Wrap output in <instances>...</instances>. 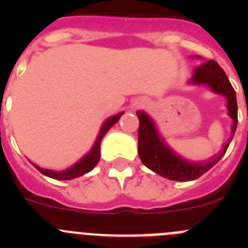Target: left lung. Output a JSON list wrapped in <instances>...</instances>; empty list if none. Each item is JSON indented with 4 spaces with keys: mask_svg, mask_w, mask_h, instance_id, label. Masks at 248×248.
Listing matches in <instances>:
<instances>
[{
    "mask_svg": "<svg viewBox=\"0 0 248 248\" xmlns=\"http://www.w3.org/2000/svg\"><path fill=\"white\" fill-rule=\"evenodd\" d=\"M196 84H207L217 94H223L227 98L229 115L233 120L232 125V137L235 134L237 126V100L236 92L232 88L231 83L226 73L215 61H207L195 68L194 78L191 80ZM139 118V131H138V146H139V157L144 165L161 176L177 181L195 180L205 174L212 168L218 160L223 156L229 148L230 143L223 146V150L212 160L206 163H191L189 160L179 156L165 144L160 135L157 134L154 123L143 111H138Z\"/></svg>",
    "mask_w": 248,
    "mask_h": 248,
    "instance_id": "obj_1",
    "label": "left lung"
}]
</instances>
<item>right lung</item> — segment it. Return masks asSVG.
<instances>
[{"mask_svg": "<svg viewBox=\"0 0 248 248\" xmlns=\"http://www.w3.org/2000/svg\"><path fill=\"white\" fill-rule=\"evenodd\" d=\"M123 113L117 114L114 117L109 118L107 122L104 123V125L102 126V130L99 133V137L97 138V141L93 145L92 150L89 151L88 154L85 155L83 159H80L77 164H74L73 166H71L69 169H65L64 171H52V170H46V169H41L38 166H36L39 171L42 172L46 176H49L52 179H56V180H71L74 177L82 176V175L87 174L91 170H93V168L98 164L100 157V143H102V139L104 138V135L107 134V131L111 128V126L115 124V123L119 120V118L122 117Z\"/></svg>", "mask_w": 248, "mask_h": 248, "instance_id": "add662e5", "label": "right lung"}]
</instances>
